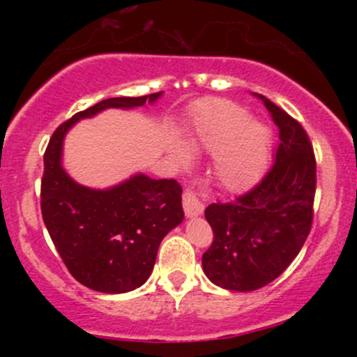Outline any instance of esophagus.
<instances>
[{
    "mask_svg": "<svg viewBox=\"0 0 357 357\" xmlns=\"http://www.w3.org/2000/svg\"><path fill=\"white\" fill-rule=\"evenodd\" d=\"M183 208H184V215L188 218H196L199 216L204 210V204L202 203V199L195 195L192 191H184L183 195Z\"/></svg>",
    "mask_w": 357,
    "mask_h": 357,
    "instance_id": "1",
    "label": "esophagus"
}]
</instances>
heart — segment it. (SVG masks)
Masks as SVG:
<instances>
[{"mask_svg":"<svg viewBox=\"0 0 357 357\" xmlns=\"http://www.w3.org/2000/svg\"><path fill=\"white\" fill-rule=\"evenodd\" d=\"M192 149L216 153L213 171L228 191H243L265 173L272 151L268 126L252 121L250 112L228 100L204 102L195 116L192 132L188 134ZM179 165H190L191 153L179 142L173 146Z\"/></svg>","mask_w":357,"mask_h":357,"instance_id":"obj_1","label":"heart"}]
</instances>
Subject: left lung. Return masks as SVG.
I'll return each mask as SVG.
<instances>
[{
	"instance_id": "8db88e82",
	"label": "left lung",
	"mask_w": 357,
	"mask_h": 357,
	"mask_svg": "<svg viewBox=\"0 0 357 357\" xmlns=\"http://www.w3.org/2000/svg\"><path fill=\"white\" fill-rule=\"evenodd\" d=\"M278 127L280 144L267 176L233 203H213L204 216L215 233L203 272L236 292L261 289L304 247L312 227L315 158L305 130L284 109L258 96Z\"/></svg>"
}]
</instances>
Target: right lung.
<instances>
[{"label": "right lung", "instance_id": "obj_1", "mask_svg": "<svg viewBox=\"0 0 357 357\" xmlns=\"http://www.w3.org/2000/svg\"><path fill=\"white\" fill-rule=\"evenodd\" d=\"M161 96L102 100L63 122L45 151V227L68 272L96 292L126 294L146 284L162 238L184 218L183 190L174 179H153L144 173L104 190L84 186L63 167L65 136L82 119L107 109L146 107Z\"/></svg>", "mask_w": 357, "mask_h": 357}]
</instances>
